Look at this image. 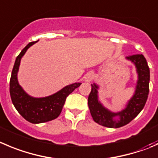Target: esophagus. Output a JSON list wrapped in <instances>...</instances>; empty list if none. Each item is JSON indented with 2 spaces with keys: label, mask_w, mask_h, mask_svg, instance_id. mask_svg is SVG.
<instances>
[{
  "label": "esophagus",
  "mask_w": 158,
  "mask_h": 158,
  "mask_svg": "<svg viewBox=\"0 0 158 158\" xmlns=\"http://www.w3.org/2000/svg\"><path fill=\"white\" fill-rule=\"evenodd\" d=\"M93 79V73L92 72H89L85 76V82H90Z\"/></svg>",
  "instance_id": "34e87169"
}]
</instances>
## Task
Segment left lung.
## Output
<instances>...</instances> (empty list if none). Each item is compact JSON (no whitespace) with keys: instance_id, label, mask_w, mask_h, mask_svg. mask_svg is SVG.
Listing matches in <instances>:
<instances>
[{"instance_id":"8db88e82","label":"left lung","mask_w":158,"mask_h":158,"mask_svg":"<svg viewBox=\"0 0 158 158\" xmlns=\"http://www.w3.org/2000/svg\"><path fill=\"white\" fill-rule=\"evenodd\" d=\"M134 62L138 74L136 90L133 97L130 99L126 108L119 113H112L106 109L98 100L99 89L95 83L91 84L92 89L88 97V105L93 120L103 127L119 128L125 126L133 120L144 107L149 93L150 69L146 59L142 54L130 56L126 58ZM119 116L118 120L114 118Z\"/></svg>"}]
</instances>
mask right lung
<instances>
[{"label":"right lung","mask_w":158,"mask_h":158,"mask_svg":"<svg viewBox=\"0 0 158 158\" xmlns=\"http://www.w3.org/2000/svg\"><path fill=\"white\" fill-rule=\"evenodd\" d=\"M37 42L27 44L18 55L10 79V95L12 102L18 113L31 123H45L57 118L62 112L67 96L82 84L81 82H76L69 85L47 97L34 98L27 95L18 83V72L22 56L27 48Z\"/></svg>","instance_id":"right-lung-1"}]
</instances>
